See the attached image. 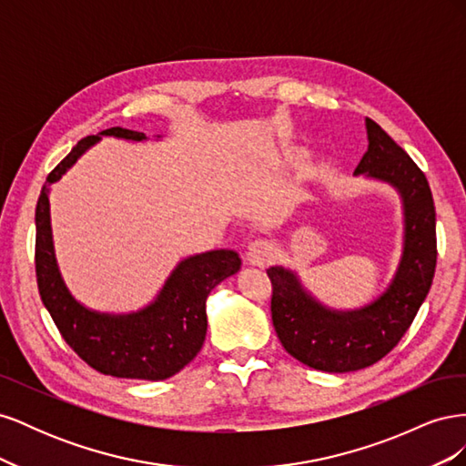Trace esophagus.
<instances>
[{"mask_svg":"<svg viewBox=\"0 0 466 466\" xmlns=\"http://www.w3.org/2000/svg\"><path fill=\"white\" fill-rule=\"evenodd\" d=\"M274 255H276L274 245L264 241V238H257V241H252L247 247V262L250 266L264 268L268 262H272Z\"/></svg>","mask_w":466,"mask_h":466,"instance_id":"1","label":"esophagus"}]
</instances>
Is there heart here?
<instances>
[{"mask_svg": "<svg viewBox=\"0 0 466 466\" xmlns=\"http://www.w3.org/2000/svg\"><path fill=\"white\" fill-rule=\"evenodd\" d=\"M305 157V149H284L279 155L281 165H298Z\"/></svg>", "mask_w": 466, "mask_h": 466, "instance_id": "heart-1", "label": "heart"}]
</instances>
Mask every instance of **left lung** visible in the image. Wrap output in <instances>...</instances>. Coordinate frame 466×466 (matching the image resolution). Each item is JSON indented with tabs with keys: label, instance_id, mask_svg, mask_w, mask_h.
Masks as SVG:
<instances>
[{
	"label": "left lung",
	"instance_id": "1",
	"mask_svg": "<svg viewBox=\"0 0 466 466\" xmlns=\"http://www.w3.org/2000/svg\"><path fill=\"white\" fill-rule=\"evenodd\" d=\"M365 128L370 146L354 177L385 182L402 202V252L389 286L368 305L334 309L320 303L291 268L266 270L281 346L327 373L358 371L385 358L412 324L435 272V208L428 178L377 122L365 118Z\"/></svg>",
	"mask_w": 466,
	"mask_h": 466
}]
</instances>
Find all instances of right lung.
Masks as SVG:
<instances>
[{
    "label": "right lung",
    "instance_id": "right-lung-1",
    "mask_svg": "<svg viewBox=\"0 0 466 466\" xmlns=\"http://www.w3.org/2000/svg\"><path fill=\"white\" fill-rule=\"evenodd\" d=\"M105 136L126 142H147L144 132L108 128L83 137L48 175L36 202V281L64 340L93 370L112 377L163 380L178 373L202 350L208 330L206 299L225 278L241 270V257L218 248L180 260L163 288L146 307L130 313H103L89 309L69 291L56 258L50 187ZM161 139L163 136H153Z\"/></svg>",
    "mask_w": 466,
    "mask_h": 466
}]
</instances>
